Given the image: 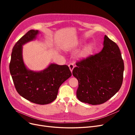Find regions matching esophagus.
<instances>
[{
  "instance_id": "obj_1",
  "label": "esophagus",
  "mask_w": 135,
  "mask_h": 135,
  "mask_svg": "<svg viewBox=\"0 0 135 135\" xmlns=\"http://www.w3.org/2000/svg\"><path fill=\"white\" fill-rule=\"evenodd\" d=\"M69 69H70V71H71V72H72V71H73V69L74 68V65H73V64H69Z\"/></svg>"
}]
</instances>
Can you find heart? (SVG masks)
<instances>
[{
	"instance_id": "heart-1",
	"label": "heart",
	"mask_w": 135,
	"mask_h": 135,
	"mask_svg": "<svg viewBox=\"0 0 135 135\" xmlns=\"http://www.w3.org/2000/svg\"><path fill=\"white\" fill-rule=\"evenodd\" d=\"M82 44L81 42L78 41L77 42L76 44L74 45V46L73 47L74 48H76L77 47H78L79 46H81V44ZM70 49L66 48V51H69ZM93 47L92 44H88L85 45L81 49L80 51L79 52L78 54L77 55V59L80 60H82L84 59H85L88 58V57L90 56L93 53Z\"/></svg>"
}]
</instances>
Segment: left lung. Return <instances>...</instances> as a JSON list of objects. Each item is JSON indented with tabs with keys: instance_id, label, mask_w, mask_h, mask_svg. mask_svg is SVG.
<instances>
[{
	"instance_id": "obj_1",
	"label": "left lung",
	"mask_w": 135,
	"mask_h": 135,
	"mask_svg": "<svg viewBox=\"0 0 135 135\" xmlns=\"http://www.w3.org/2000/svg\"><path fill=\"white\" fill-rule=\"evenodd\" d=\"M103 46L99 54L77 62L73 70L79 83L76 97L82 103L103 104L121 87L124 62L119 48L107 35Z\"/></svg>"
}]
</instances>
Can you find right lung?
I'll list each match as a JSON object with an SVG mask.
<instances>
[{
    "label": "right lung",
    "instance_id": "1",
    "mask_svg": "<svg viewBox=\"0 0 135 135\" xmlns=\"http://www.w3.org/2000/svg\"><path fill=\"white\" fill-rule=\"evenodd\" d=\"M40 33L30 30L16 43L12 50L9 71L16 91L20 96L31 103L48 104L57 97L61 85L71 76L67 65L51 63L44 70L35 71L24 63L23 46L33 41Z\"/></svg>",
    "mask_w": 135,
    "mask_h": 135
}]
</instances>
